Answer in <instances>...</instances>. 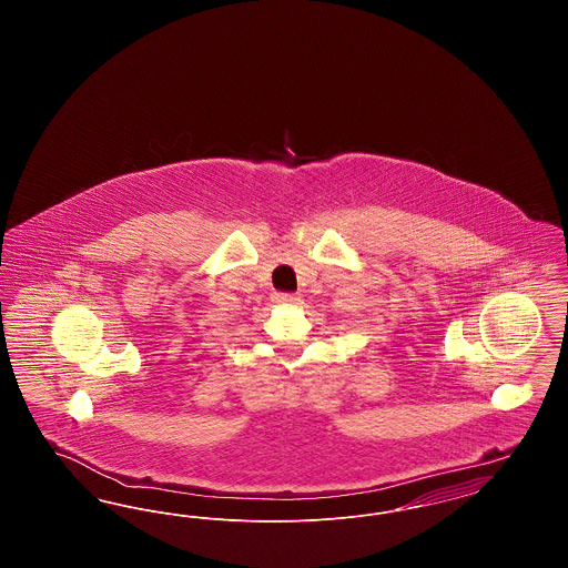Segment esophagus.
Returning <instances> with one entry per match:
<instances>
[{
	"mask_svg": "<svg viewBox=\"0 0 568 568\" xmlns=\"http://www.w3.org/2000/svg\"><path fill=\"white\" fill-rule=\"evenodd\" d=\"M272 300L276 302V304H283V306H292V304H296L300 297L294 296V294H283V292H278V294H274Z\"/></svg>",
	"mask_w": 568,
	"mask_h": 568,
	"instance_id": "34e87169",
	"label": "esophagus"
}]
</instances>
